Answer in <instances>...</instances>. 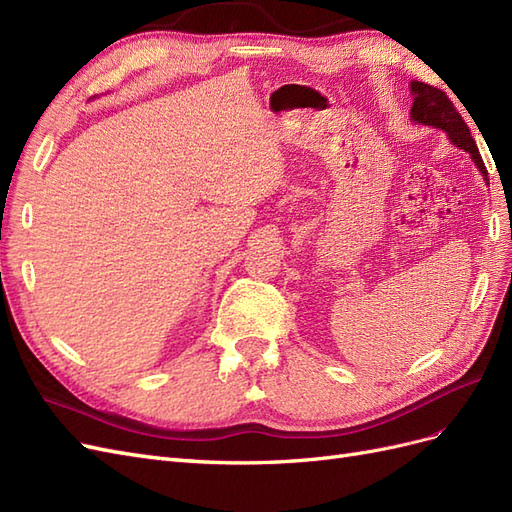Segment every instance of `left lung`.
Returning a JSON list of instances; mask_svg holds the SVG:
<instances>
[{"mask_svg":"<svg viewBox=\"0 0 512 512\" xmlns=\"http://www.w3.org/2000/svg\"><path fill=\"white\" fill-rule=\"evenodd\" d=\"M410 91L414 98L412 111H410L412 121L421 123V126L444 130L448 134V138H451L453 145L470 153V158L474 160L480 173H483V177L487 179V168L483 164V158H480L478 147L472 138V132L466 126L463 117L459 115L457 108L453 106V102L448 100L444 91L438 87H431L427 83H421V81H412Z\"/></svg>","mask_w":512,"mask_h":512,"instance_id":"8db88e82","label":"left lung"}]
</instances>
